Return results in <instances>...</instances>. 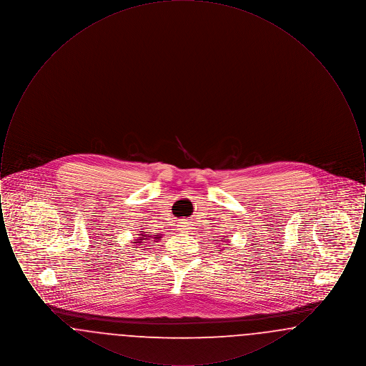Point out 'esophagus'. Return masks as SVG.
<instances>
[{"instance_id": "1", "label": "esophagus", "mask_w": 366, "mask_h": 366, "mask_svg": "<svg viewBox=\"0 0 366 366\" xmlns=\"http://www.w3.org/2000/svg\"><path fill=\"white\" fill-rule=\"evenodd\" d=\"M178 227H179L178 229L182 230V232H189L191 230V224L189 222H181Z\"/></svg>"}]
</instances>
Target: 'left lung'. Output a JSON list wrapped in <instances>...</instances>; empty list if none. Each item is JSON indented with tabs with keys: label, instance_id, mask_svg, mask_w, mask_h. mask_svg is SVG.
Here are the masks:
<instances>
[{
	"label": "left lung",
	"instance_id": "1",
	"mask_svg": "<svg viewBox=\"0 0 366 366\" xmlns=\"http://www.w3.org/2000/svg\"><path fill=\"white\" fill-rule=\"evenodd\" d=\"M221 242H222V243H225V244H222V245H229V242H227V239H224V240H221ZM219 245H221V244H219ZM219 251H221V248H219Z\"/></svg>",
	"mask_w": 366,
	"mask_h": 366
}]
</instances>
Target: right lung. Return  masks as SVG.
<instances>
[{"label": "right lung", "instance_id": "1", "mask_svg": "<svg viewBox=\"0 0 366 366\" xmlns=\"http://www.w3.org/2000/svg\"><path fill=\"white\" fill-rule=\"evenodd\" d=\"M139 232L141 233H139V237L132 240V244H134V248H137V245L145 247V243L151 244L152 242H155V240H160L162 239L160 234H148V232H142V230H139ZM151 238H154V240L151 241ZM142 249H147V248H142Z\"/></svg>", "mask_w": 366, "mask_h": 366}]
</instances>
